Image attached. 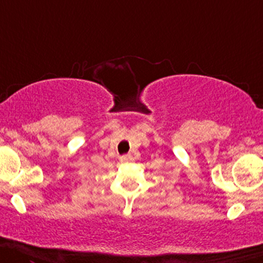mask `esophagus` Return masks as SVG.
I'll return each mask as SVG.
<instances>
[{
	"instance_id": "obj_1",
	"label": "esophagus",
	"mask_w": 263,
	"mask_h": 263,
	"mask_svg": "<svg viewBox=\"0 0 263 263\" xmlns=\"http://www.w3.org/2000/svg\"><path fill=\"white\" fill-rule=\"evenodd\" d=\"M132 160H133V158H132L130 155H124V156L121 157V161L124 162V163H125V162H130Z\"/></svg>"
}]
</instances>
